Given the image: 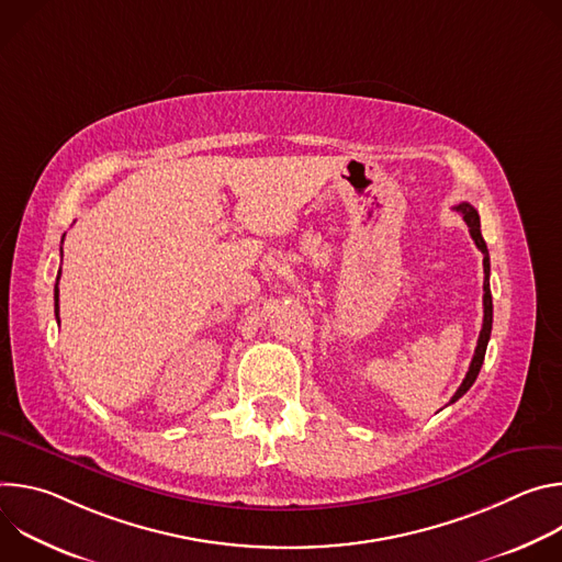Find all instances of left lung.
Here are the masks:
<instances>
[{
  "instance_id": "obj_1",
  "label": "left lung",
  "mask_w": 562,
  "mask_h": 562,
  "mask_svg": "<svg viewBox=\"0 0 562 562\" xmlns=\"http://www.w3.org/2000/svg\"><path fill=\"white\" fill-rule=\"evenodd\" d=\"M453 209L462 215V220H464L467 226H469V233H471V237H473L475 247H477L480 251H483V256H485V258H483V267H485V284H483V291H485V295H483L485 317H483V329H480L477 347H475V353H473V358H471L469 371H467L462 384L458 386V391L453 393L451 403H456L458 397H462V395L471 389V384L475 382V378H477V373H480V367H483V360H485L487 342H490V336H492V323H494V304H492V289H490V251H487V245H485V239H483V233H480V217H477V211H475L469 202H460V204L453 206ZM451 403H449V405H451Z\"/></svg>"
}]
</instances>
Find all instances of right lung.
Instances as JSON below:
<instances>
[{"instance_id":"1","label":"right lung","mask_w":562,"mask_h":562,"mask_svg":"<svg viewBox=\"0 0 562 562\" xmlns=\"http://www.w3.org/2000/svg\"><path fill=\"white\" fill-rule=\"evenodd\" d=\"M57 282H59V276H57ZM59 313V289L55 284V315ZM57 323H59V315H57Z\"/></svg>"}]
</instances>
